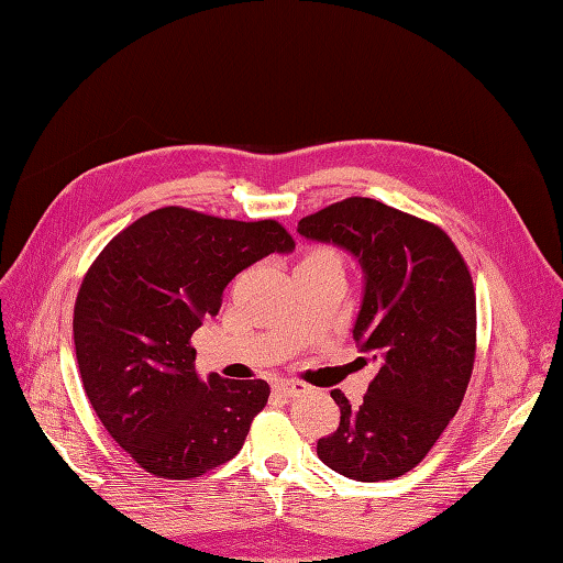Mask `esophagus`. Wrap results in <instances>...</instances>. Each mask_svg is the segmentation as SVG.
<instances>
[{
  "label": "esophagus",
  "instance_id": "34e87169",
  "mask_svg": "<svg viewBox=\"0 0 563 563\" xmlns=\"http://www.w3.org/2000/svg\"><path fill=\"white\" fill-rule=\"evenodd\" d=\"M275 394H280V397H297V394L307 391V385H302V382H295V379H278L273 385Z\"/></svg>",
  "mask_w": 563,
  "mask_h": 563
}]
</instances>
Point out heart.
<instances>
[{"label":"heart","instance_id":"1","mask_svg":"<svg viewBox=\"0 0 563 563\" xmlns=\"http://www.w3.org/2000/svg\"><path fill=\"white\" fill-rule=\"evenodd\" d=\"M307 258H336L331 254V251H324V249H319V251H314V254H309Z\"/></svg>","mask_w":563,"mask_h":563}]
</instances>
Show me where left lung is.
<instances>
[{"instance_id": "1", "label": "left lung", "mask_w": 563, "mask_h": 563, "mask_svg": "<svg viewBox=\"0 0 563 563\" xmlns=\"http://www.w3.org/2000/svg\"><path fill=\"white\" fill-rule=\"evenodd\" d=\"M363 271L353 339L379 365L361 406L331 391L341 423L317 442L319 460L357 482L401 476L457 413L476 349V297L457 246L440 227L373 198H345L297 222Z\"/></svg>"}]
</instances>
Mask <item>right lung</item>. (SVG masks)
I'll use <instances>...</instances> for the list:
<instances>
[{"label": "right lung", "instance_id": "add662e5", "mask_svg": "<svg viewBox=\"0 0 563 563\" xmlns=\"http://www.w3.org/2000/svg\"><path fill=\"white\" fill-rule=\"evenodd\" d=\"M292 249L275 220L172 206L125 227L84 275L71 324L81 385L142 470L194 479L242 450L268 382L202 379L190 336L220 312L236 273Z\"/></svg>", "mask_w": 563, "mask_h": 563}]
</instances>
